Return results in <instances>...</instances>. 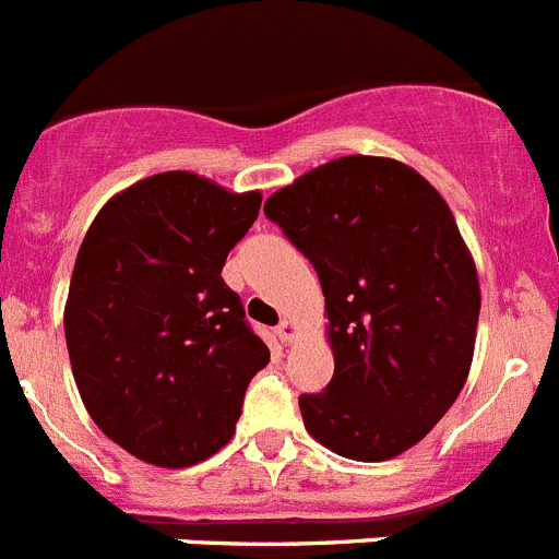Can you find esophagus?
I'll use <instances>...</instances> for the list:
<instances>
[{"label": "esophagus", "mask_w": 559, "mask_h": 559, "mask_svg": "<svg viewBox=\"0 0 559 559\" xmlns=\"http://www.w3.org/2000/svg\"><path fill=\"white\" fill-rule=\"evenodd\" d=\"M297 333H299L297 322H290V319H283V322L276 325V336L283 338V342H290V338L297 336Z\"/></svg>", "instance_id": "1"}]
</instances>
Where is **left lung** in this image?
<instances>
[{
	"label": "left lung",
	"mask_w": 559,
	"mask_h": 559,
	"mask_svg": "<svg viewBox=\"0 0 559 559\" xmlns=\"http://www.w3.org/2000/svg\"><path fill=\"white\" fill-rule=\"evenodd\" d=\"M319 274L333 379L299 395L305 429L353 461L416 447L469 376L478 271L436 186L402 160L336 157L265 200Z\"/></svg>",
	"instance_id": "obj_1"
}]
</instances>
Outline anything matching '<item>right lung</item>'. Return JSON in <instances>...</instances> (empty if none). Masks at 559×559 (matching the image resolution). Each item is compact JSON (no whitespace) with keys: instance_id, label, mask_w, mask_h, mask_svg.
Here are the masks:
<instances>
[{"instance_id":"obj_1","label":"right lung","mask_w":559,"mask_h":559,"mask_svg":"<svg viewBox=\"0 0 559 559\" xmlns=\"http://www.w3.org/2000/svg\"><path fill=\"white\" fill-rule=\"evenodd\" d=\"M260 192L160 171L107 200L75 257L64 336L90 418L146 464L183 469L226 447L271 353L223 283Z\"/></svg>"}]
</instances>
